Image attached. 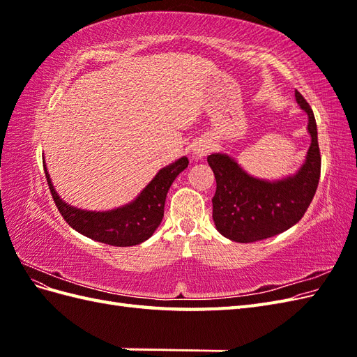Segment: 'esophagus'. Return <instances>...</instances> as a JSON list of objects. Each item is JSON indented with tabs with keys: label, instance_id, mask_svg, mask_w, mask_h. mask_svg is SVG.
Masks as SVG:
<instances>
[{
	"label": "esophagus",
	"instance_id": "obj_1",
	"mask_svg": "<svg viewBox=\"0 0 357 357\" xmlns=\"http://www.w3.org/2000/svg\"><path fill=\"white\" fill-rule=\"evenodd\" d=\"M210 144L205 143V142H199L195 144V147H193V155H195L197 158H204L207 156L210 153Z\"/></svg>",
	"mask_w": 357,
	"mask_h": 357
}]
</instances>
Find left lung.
Returning a JSON list of instances; mask_svg holds the SVG:
<instances>
[{
	"label": "left lung",
	"instance_id": "8db88e82",
	"mask_svg": "<svg viewBox=\"0 0 357 357\" xmlns=\"http://www.w3.org/2000/svg\"><path fill=\"white\" fill-rule=\"evenodd\" d=\"M296 101L308 114L311 146L298 174L275 183L250 177L226 155L207 158L215 177L213 220L218 231L236 243H255L298 223L314 198L320 178L317 125L310 104L298 91Z\"/></svg>",
	"mask_w": 357,
	"mask_h": 357
}]
</instances>
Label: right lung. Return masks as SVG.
Segmentation results:
<instances>
[{
    "label": "right lung",
    "mask_w": 357,
    "mask_h": 357,
    "mask_svg": "<svg viewBox=\"0 0 357 357\" xmlns=\"http://www.w3.org/2000/svg\"><path fill=\"white\" fill-rule=\"evenodd\" d=\"M188 165V158H180L174 164L162 168L134 202L105 213L84 211L70 207L53 189L46 165L45 172L52 198L63 220L73 229L95 241L126 247L137 245L153 235L164 218V207L169 186Z\"/></svg>",
    "instance_id": "1"
}]
</instances>
